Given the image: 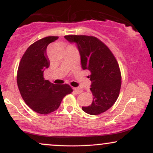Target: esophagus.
<instances>
[{
	"instance_id": "esophagus-1",
	"label": "esophagus",
	"mask_w": 153,
	"mask_h": 153,
	"mask_svg": "<svg viewBox=\"0 0 153 153\" xmlns=\"http://www.w3.org/2000/svg\"><path fill=\"white\" fill-rule=\"evenodd\" d=\"M73 90H74V91L77 94H79L82 92V90L81 88H73Z\"/></svg>"
}]
</instances>
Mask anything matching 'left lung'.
<instances>
[{"label": "left lung", "instance_id": "8db88e82", "mask_svg": "<svg viewBox=\"0 0 153 153\" xmlns=\"http://www.w3.org/2000/svg\"><path fill=\"white\" fill-rule=\"evenodd\" d=\"M65 38L75 43L80 55L83 70H88L91 81L93 102L82 106V111L98 115L107 111L118 99L122 76L117 59L108 47L99 39L85 35H67Z\"/></svg>", "mask_w": 153, "mask_h": 153}]
</instances>
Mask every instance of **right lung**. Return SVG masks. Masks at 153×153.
Instances as JSON below:
<instances>
[{"instance_id":"right-lung-1","label":"right lung","mask_w":153,"mask_h":153,"mask_svg":"<svg viewBox=\"0 0 153 153\" xmlns=\"http://www.w3.org/2000/svg\"><path fill=\"white\" fill-rule=\"evenodd\" d=\"M58 36H47L30 45L23 55L17 72V84L22 99L29 108L41 114L57 110L73 89L68 84L57 85L44 78L50 66L47 47Z\"/></svg>"}]
</instances>
